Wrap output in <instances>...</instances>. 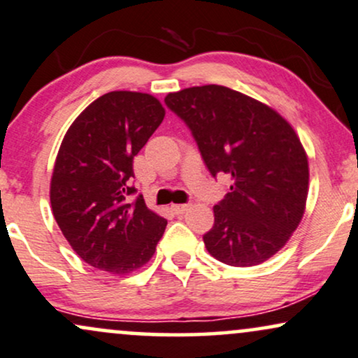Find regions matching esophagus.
<instances>
[{
	"label": "esophagus",
	"mask_w": 358,
	"mask_h": 358,
	"mask_svg": "<svg viewBox=\"0 0 358 358\" xmlns=\"http://www.w3.org/2000/svg\"><path fill=\"white\" fill-rule=\"evenodd\" d=\"M189 209V204H174L172 206V211L176 214H184Z\"/></svg>",
	"instance_id": "obj_1"
}]
</instances>
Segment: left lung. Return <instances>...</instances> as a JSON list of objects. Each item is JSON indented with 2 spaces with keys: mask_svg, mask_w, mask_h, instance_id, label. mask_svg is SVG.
<instances>
[{
  "mask_svg": "<svg viewBox=\"0 0 358 358\" xmlns=\"http://www.w3.org/2000/svg\"><path fill=\"white\" fill-rule=\"evenodd\" d=\"M206 166L231 179L204 234L209 255L229 266H256L288 243L305 214L308 155L292 124L270 105L222 85L167 94Z\"/></svg>",
  "mask_w": 358,
  "mask_h": 358,
  "instance_id": "8db88e82",
  "label": "left lung"
}]
</instances>
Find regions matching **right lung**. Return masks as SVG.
<instances>
[{"mask_svg":"<svg viewBox=\"0 0 358 358\" xmlns=\"http://www.w3.org/2000/svg\"><path fill=\"white\" fill-rule=\"evenodd\" d=\"M166 108L154 95L115 90L94 100L63 137L50 203L63 236L83 262L129 275L150 262L167 221L142 196H127L132 162L161 125Z\"/></svg>","mask_w":358,"mask_h":358,"instance_id":"right-lung-1","label":"right lung"}]
</instances>
